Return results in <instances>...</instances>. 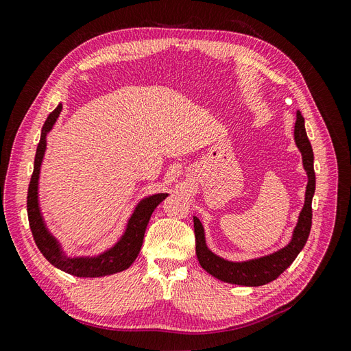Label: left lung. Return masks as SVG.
Returning a JSON list of instances; mask_svg holds the SVG:
<instances>
[{
	"label": "left lung",
	"mask_w": 351,
	"mask_h": 351,
	"mask_svg": "<svg viewBox=\"0 0 351 351\" xmlns=\"http://www.w3.org/2000/svg\"><path fill=\"white\" fill-rule=\"evenodd\" d=\"M294 141L299 151L302 152L303 168L307 174V186L304 195V205L299 215V221L293 231V237L290 243L282 249L274 252L267 256L231 262L218 256L210 252L206 246L205 230L197 217H193L195 224V237H196V254L200 267L204 268L212 277H215L224 282L246 285V287H259L277 280L280 275L290 267L297 254L302 252L304 244L309 237L312 227V199L315 195V169H313V151L309 139H307L304 129V119L297 111V119L294 124Z\"/></svg>",
	"instance_id": "left-lung-1"
}]
</instances>
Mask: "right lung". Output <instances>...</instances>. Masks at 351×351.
<instances>
[{"instance_id": "obj_1", "label": "right lung", "mask_w": 351, "mask_h": 351, "mask_svg": "<svg viewBox=\"0 0 351 351\" xmlns=\"http://www.w3.org/2000/svg\"><path fill=\"white\" fill-rule=\"evenodd\" d=\"M61 110L62 105L58 104V107L48 115L44 127H42L40 141L36 147L34 174H32L27 190V217L32 234H34L36 246L40 250V253L44 254L45 259L51 265H54L56 268L70 275H74V277L97 278L121 272L129 268L137 258V254H139L145 237V231L147 227V222L151 219L152 212L168 196V193H156L142 199L139 204L136 205L129 221H127L125 231L123 232V236L108 250L102 252L98 256H67L64 250H62L60 241L52 236L49 230L47 228L38 200L40 165L42 161H44V155L47 151V134L52 130V127H54Z\"/></svg>"}]
</instances>
